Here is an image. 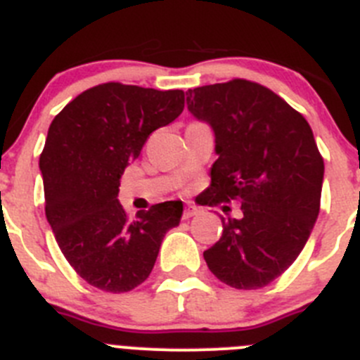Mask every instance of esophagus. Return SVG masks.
<instances>
[{"label": "esophagus", "instance_id": "esophagus-1", "mask_svg": "<svg viewBox=\"0 0 360 360\" xmlns=\"http://www.w3.org/2000/svg\"><path fill=\"white\" fill-rule=\"evenodd\" d=\"M198 212H200V210H198L196 207H194V205H187L186 209H184V217H186V219H189V217L196 216Z\"/></svg>", "mask_w": 360, "mask_h": 360}]
</instances>
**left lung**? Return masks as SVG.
I'll list each match as a JSON object with an SVG mask.
<instances>
[{"label":"left lung","mask_w":360,"mask_h":360,"mask_svg":"<svg viewBox=\"0 0 360 360\" xmlns=\"http://www.w3.org/2000/svg\"><path fill=\"white\" fill-rule=\"evenodd\" d=\"M187 108L216 134L219 157L203 203L239 200L243 210L240 219L221 217L207 266L230 288H264L295 262L318 217L325 164L311 127L271 89L245 78L189 89Z\"/></svg>","instance_id":"1"}]
</instances>
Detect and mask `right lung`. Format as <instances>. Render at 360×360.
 <instances>
[{
  "mask_svg": "<svg viewBox=\"0 0 360 360\" xmlns=\"http://www.w3.org/2000/svg\"><path fill=\"white\" fill-rule=\"evenodd\" d=\"M180 89L107 82L69 101L51 121L39 166L46 217L58 248L87 283L128 292L150 276L182 202H164L130 219L117 202L120 178L157 128L182 114Z\"/></svg>",
  "mask_w": 360,
  "mask_h": 360,
  "instance_id": "add662e5",
  "label": "right lung"
}]
</instances>
